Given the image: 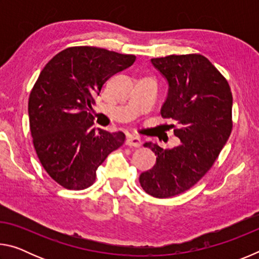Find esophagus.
I'll use <instances>...</instances> for the list:
<instances>
[{"label": "esophagus", "instance_id": "esophagus-1", "mask_svg": "<svg viewBox=\"0 0 259 259\" xmlns=\"http://www.w3.org/2000/svg\"><path fill=\"white\" fill-rule=\"evenodd\" d=\"M125 144L128 146H134V147H140L142 146V139L137 136H129L125 140Z\"/></svg>", "mask_w": 259, "mask_h": 259}]
</instances>
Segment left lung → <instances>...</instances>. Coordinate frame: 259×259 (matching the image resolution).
I'll list each match as a JSON object with an SVG mask.
<instances>
[{
    "instance_id": "obj_1",
    "label": "left lung",
    "mask_w": 259,
    "mask_h": 259,
    "mask_svg": "<svg viewBox=\"0 0 259 259\" xmlns=\"http://www.w3.org/2000/svg\"><path fill=\"white\" fill-rule=\"evenodd\" d=\"M151 63L168 82L161 115L177 123L181 145L163 150L144 144L156 163L139 183L147 194L164 199L187 191L211 168L231 135L233 98L226 78L203 56L171 55Z\"/></svg>"
}]
</instances>
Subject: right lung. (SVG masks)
Masks as SVG:
<instances>
[{
	"mask_svg": "<svg viewBox=\"0 0 259 259\" xmlns=\"http://www.w3.org/2000/svg\"><path fill=\"white\" fill-rule=\"evenodd\" d=\"M135 60L102 48L73 47L42 69L29 95V128L38 160L59 185L91 186L98 166L124 143L122 131L94 128L90 111L104 83Z\"/></svg>",
	"mask_w": 259,
	"mask_h": 259,
	"instance_id": "add662e5",
	"label": "right lung"
}]
</instances>
